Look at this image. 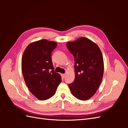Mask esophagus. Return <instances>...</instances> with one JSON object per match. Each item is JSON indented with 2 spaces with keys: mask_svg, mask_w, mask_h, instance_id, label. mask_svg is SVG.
<instances>
[{
  "mask_svg": "<svg viewBox=\"0 0 128 128\" xmlns=\"http://www.w3.org/2000/svg\"><path fill=\"white\" fill-rule=\"evenodd\" d=\"M65 76H66V74H61L62 78H64Z\"/></svg>",
  "mask_w": 128,
  "mask_h": 128,
  "instance_id": "34e87169",
  "label": "esophagus"
}]
</instances>
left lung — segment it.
Here are the masks:
<instances>
[{
	"mask_svg": "<svg viewBox=\"0 0 128 128\" xmlns=\"http://www.w3.org/2000/svg\"><path fill=\"white\" fill-rule=\"evenodd\" d=\"M75 58V80L68 85L72 94L80 100H88L96 94L102 80L104 64L98 45L86 37L67 42Z\"/></svg>",
	"mask_w": 128,
	"mask_h": 128,
	"instance_id": "1",
	"label": "left lung"
}]
</instances>
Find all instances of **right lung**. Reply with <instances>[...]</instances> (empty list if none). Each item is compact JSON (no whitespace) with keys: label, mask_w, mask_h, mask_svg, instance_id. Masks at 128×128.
I'll list each match as a JSON object with an SVG mask.
<instances>
[{"label":"right lung","mask_w":128,"mask_h":128,"mask_svg":"<svg viewBox=\"0 0 128 128\" xmlns=\"http://www.w3.org/2000/svg\"><path fill=\"white\" fill-rule=\"evenodd\" d=\"M56 46V42L43 39L29 44L23 54V76L29 91L39 100L51 98L61 82V75L54 70L51 58Z\"/></svg>","instance_id":"right-lung-1"}]
</instances>
